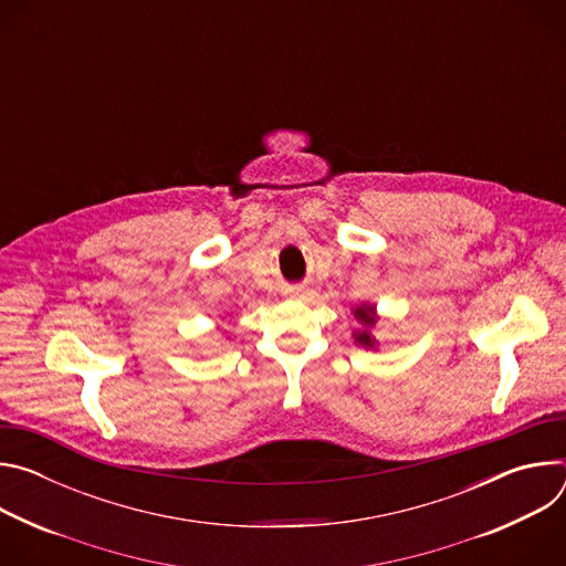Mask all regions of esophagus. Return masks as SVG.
I'll return each mask as SVG.
<instances>
[{
	"mask_svg": "<svg viewBox=\"0 0 566 566\" xmlns=\"http://www.w3.org/2000/svg\"><path fill=\"white\" fill-rule=\"evenodd\" d=\"M289 295H291V297H304V291H302V289H291Z\"/></svg>",
	"mask_w": 566,
	"mask_h": 566,
	"instance_id": "obj_1",
	"label": "esophagus"
}]
</instances>
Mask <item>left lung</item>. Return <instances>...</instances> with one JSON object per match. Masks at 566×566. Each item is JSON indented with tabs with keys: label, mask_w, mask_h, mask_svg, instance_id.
<instances>
[{
	"label": "left lung",
	"mask_w": 566,
	"mask_h": 566,
	"mask_svg": "<svg viewBox=\"0 0 566 566\" xmlns=\"http://www.w3.org/2000/svg\"><path fill=\"white\" fill-rule=\"evenodd\" d=\"M354 317L360 322L363 329H356L352 336H354V343L365 347V349H376L378 340L371 336V327H376L378 322V313H376V306L374 304H360L354 308Z\"/></svg>",
	"instance_id": "obj_1"
}]
</instances>
